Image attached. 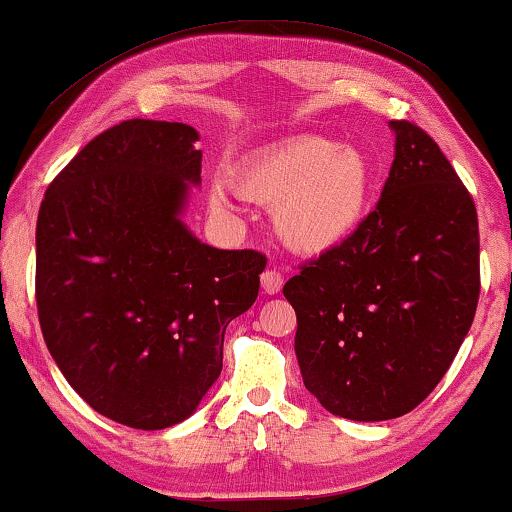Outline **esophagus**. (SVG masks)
Returning <instances> with one entry per match:
<instances>
[{"instance_id":"34e87169","label":"esophagus","mask_w":512,"mask_h":512,"mask_svg":"<svg viewBox=\"0 0 512 512\" xmlns=\"http://www.w3.org/2000/svg\"><path fill=\"white\" fill-rule=\"evenodd\" d=\"M282 284H284L282 270H277V268L263 270V275H261V287H263L265 294H270V296L277 294V291L282 289Z\"/></svg>"}]
</instances>
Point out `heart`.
I'll use <instances>...</instances> for the list:
<instances>
[{
	"mask_svg": "<svg viewBox=\"0 0 512 512\" xmlns=\"http://www.w3.org/2000/svg\"><path fill=\"white\" fill-rule=\"evenodd\" d=\"M374 169L362 150L322 136L263 148L232 171L235 195L272 204V225L287 247L322 254L360 228L369 211ZM223 207V195H211Z\"/></svg>",
	"mask_w": 512,
	"mask_h": 512,
	"instance_id": "b5f03b06",
	"label": "heart"
}]
</instances>
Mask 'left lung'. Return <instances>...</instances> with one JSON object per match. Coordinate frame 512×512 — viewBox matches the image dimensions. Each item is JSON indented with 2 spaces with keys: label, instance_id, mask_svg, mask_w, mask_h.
Wrapping results in <instances>:
<instances>
[{
  "label": "left lung",
  "instance_id": "1",
  "mask_svg": "<svg viewBox=\"0 0 512 512\" xmlns=\"http://www.w3.org/2000/svg\"><path fill=\"white\" fill-rule=\"evenodd\" d=\"M390 126L395 159L374 211L282 289L305 388L350 421H388L426 400L480 298L473 195L421 126Z\"/></svg>",
  "mask_w": 512,
  "mask_h": 512
}]
</instances>
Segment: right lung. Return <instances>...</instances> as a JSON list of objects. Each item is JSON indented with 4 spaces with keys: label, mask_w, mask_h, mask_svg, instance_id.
I'll return each instance as SVG.
<instances>
[{
    "label": "right lung",
    "mask_w": 512,
    "mask_h": 512,
    "mask_svg": "<svg viewBox=\"0 0 512 512\" xmlns=\"http://www.w3.org/2000/svg\"><path fill=\"white\" fill-rule=\"evenodd\" d=\"M197 131L126 119L89 141L44 192L35 298L46 348L110 421L162 430L223 369L225 327L254 305L261 251L207 247L181 223L199 183Z\"/></svg>",
    "instance_id": "1"
}]
</instances>
